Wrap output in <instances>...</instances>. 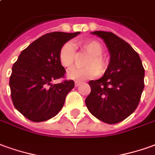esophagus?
Listing matches in <instances>:
<instances>
[{
    "mask_svg": "<svg viewBox=\"0 0 155 155\" xmlns=\"http://www.w3.org/2000/svg\"><path fill=\"white\" fill-rule=\"evenodd\" d=\"M81 81H75V82H74V85H75V86H79V85H81Z\"/></svg>",
    "mask_w": 155,
    "mask_h": 155,
    "instance_id": "obj_1",
    "label": "esophagus"
}]
</instances>
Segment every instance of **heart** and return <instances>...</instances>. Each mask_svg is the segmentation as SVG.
<instances>
[{
    "label": "heart",
    "instance_id": "obj_1",
    "mask_svg": "<svg viewBox=\"0 0 155 155\" xmlns=\"http://www.w3.org/2000/svg\"><path fill=\"white\" fill-rule=\"evenodd\" d=\"M81 53L88 55L83 63L85 68L73 69L67 74L69 79L74 81H85L96 77V75H102L109 68L110 61L102 54L104 48L101 44L94 39L86 40L81 42L78 44ZM59 60L63 67L67 70H70L74 65L75 52L74 47L66 43L63 45L59 52Z\"/></svg>",
    "mask_w": 155,
    "mask_h": 155
}]
</instances>
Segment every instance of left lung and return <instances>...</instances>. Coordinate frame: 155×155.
I'll return each mask as SVG.
<instances>
[{
    "instance_id": "left-lung-1",
    "label": "left lung",
    "mask_w": 155,
    "mask_h": 155,
    "mask_svg": "<svg viewBox=\"0 0 155 155\" xmlns=\"http://www.w3.org/2000/svg\"><path fill=\"white\" fill-rule=\"evenodd\" d=\"M91 33L104 40L111 59L102 77L89 81L91 91L85 105L96 118L115 124L138 107L144 87V69L138 53L124 40L111 32Z\"/></svg>"
}]
</instances>
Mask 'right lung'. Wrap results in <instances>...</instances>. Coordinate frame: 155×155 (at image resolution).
Listing matches in <instances>:
<instances>
[{
	"label": "right lung",
	"instance_id": "right-lung-1",
	"mask_svg": "<svg viewBox=\"0 0 155 155\" xmlns=\"http://www.w3.org/2000/svg\"><path fill=\"white\" fill-rule=\"evenodd\" d=\"M81 32H54L44 34L22 50L14 63L9 85L15 108L32 122L54 117L62 109L74 81L52 85L64 78L65 70L59 60L64 44Z\"/></svg>",
	"mask_w": 155,
	"mask_h": 155
}]
</instances>
